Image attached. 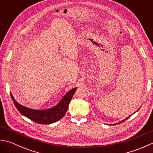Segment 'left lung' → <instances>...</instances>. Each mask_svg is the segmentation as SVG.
Listing matches in <instances>:
<instances>
[{"mask_svg":"<svg viewBox=\"0 0 153 153\" xmlns=\"http://www.w3.org/2000/svg\"><path fill=\"white\" fill-rule=\"evenodd\" d=\"M129 117H130V116H129V117H127V118H126V119H125V120H123V121H121V122H119V123H118L117 124H120V123H122V122H123V121H126V120H127V119H128V118H129ZM114 125H115V126H116V125H117V124H116V123H115V124H113V126H114Z\"/></svg>","mask_w":153,"mask_h":153,"instance_id":"obj_1","label":"left lung"}]
</instances>
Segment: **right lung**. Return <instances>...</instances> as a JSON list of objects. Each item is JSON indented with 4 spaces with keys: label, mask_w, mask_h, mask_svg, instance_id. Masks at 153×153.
Returning <instances> with one entry per match:
<instances>
[{
    "label": "right lung",
    "mask_w": 153,
    "mask_h": 153,
    "mask_svg": "<svg viewBox=\"0 0 153 153\" xmlns=\"http://www.w3.org/2000/svg\"><path fill=\"white\" fill-rule=\"evenodd\" d=\"M76 89L77 88H74L68 91L56 106L43 110H33L23 106L15 100L11 93L10 96L16 108L23 116L29 118L30 120L37 123L50 124L56 122L64 117L67 111L69 103Z\"/></svg>",
    "instance_id": "1"
}]
</instances>
